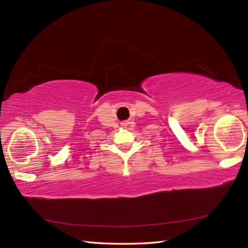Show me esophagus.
<instances>
[{
    "instance_id": "34e87169",
    "label": "esophagus",
    "mask_w": 248,
    "mask_h": 248,
    "mask_svg": "<svg viewBox=\"0 0 248 248\" xmlns=\"http://www.w3.org/2000/svg\"><path fill=\"white\" fill-rule=\"evenodd\" d=\"M125 124V123H124V124Z\"/></svg>"
}]
</instances>
